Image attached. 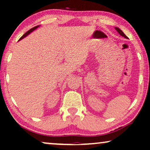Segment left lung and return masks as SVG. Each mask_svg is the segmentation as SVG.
<instances>
[{"label": "left lung", "instance_id": "1", "mask_svg": "<svg viewBox=\"0 0 150 150\" xmlns=\"http://www.w3.org/2000/svg\"><path fill=\"white\" fill-rule=\"evenodd\" d=\"M115 30H116L117 31V32H118V33H119L120 34V35H121V36H122V37H124V38H126V39H128V37H126V35H125V34H124L123 32H122V31L121 30H120V29L119 28H116V27H115Z\"/></svg>", "mask_w": 150, "mask_h": 150}]
</instances>
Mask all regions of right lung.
Instances as JSON below:
<instances>
[{
	"instance_id": "obj_1",
	"label": "right lung",
	"mask_w": 150,
	"mask_h": 150,
	"mask_svg": "<svg viewBox=\"0 0 150 150\" xmlns=\"http://www.w3.org/2000/svg\"><path fill=\"white\" fill-rule=\"evenodd\" d=\"M39 26H35V27H34V28H31V29H30V30H29L28 31H27V32H26V33H25V34H24V35H23V36H22V37H21L20 39H19V41H20V40H22V39H24V37H26L27 35H29V34H30V33H32L33 30H35V29H37V28H38V27H39Z\"/></svg>"
}]
</instances>
